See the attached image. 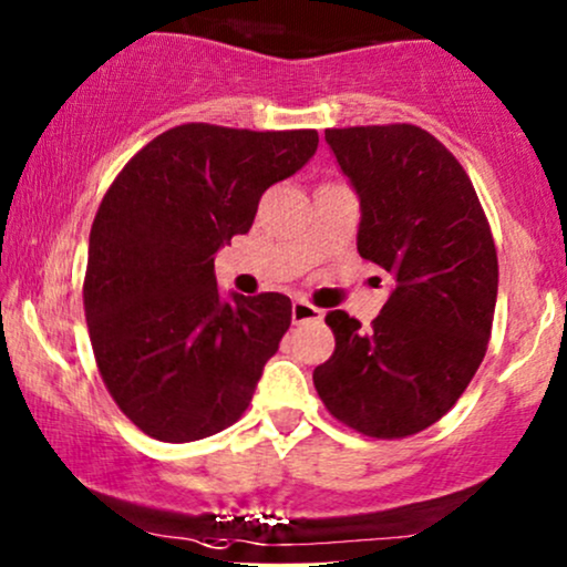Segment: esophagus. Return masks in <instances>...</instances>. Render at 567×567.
Instances as JSON below:
<instances>
[{
	"label": "esophagus",
	"mask_w": 567,
	"mask_h": 567,
	"mask_svg": "<svg viewBox=\"0 0 567 567\" xmlns=\"http://www.w3.org/2000/svg\"><path fill=\"white\" fill-rule=\"evenodd\" d=\"M309 320H322V309L312 307V303L303 301V298H296V301H293V322H296V326H301V322H309Z\"/></svg>",
	"instance_id": "obj_1"
}]
</instances>
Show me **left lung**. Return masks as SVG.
<instances>
[{
    "label": "left lung",
    "instance_id": "obj_1",
    "mask_svg": "<svg viewBox=\"0 0 567 567\" xmlns=\"http://www.w3.org/2000/svg\"><path fill=\"white\" fill-rule=\"evenodd\" d=\"M326 142L360 198V258L388 271L393 290L371 328L328 312L336 350L315 388L358 433L403 439L450 412L484 360L495 241L468 174L425 128H328Z\"/></svg>",
    "mask_w": 567,
    "mask_h": 567
}]
</instances>
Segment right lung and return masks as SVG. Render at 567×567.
Wrapping results in <instances>:
<instances>
[{
    "label": "right lung",
    "mask_w": 567,
    "mask_h": 567,
    "mask_svg": "<svg viewBox=\"0 0 567 567\" xmlns=\"http://www.w3.org/2000/svg\"><path fill=\"white\" fill-rule=\"evenodd\" d=\"M317 132L185 123L123 166L91 226L83 303L99 374L121 412L169 444L250 406L290 328L282 293L220 296L215 255L250 231L266 188L312 158Z\"/></svg>",
    "instance_id": "right-lung-1"
}]
</instances>
